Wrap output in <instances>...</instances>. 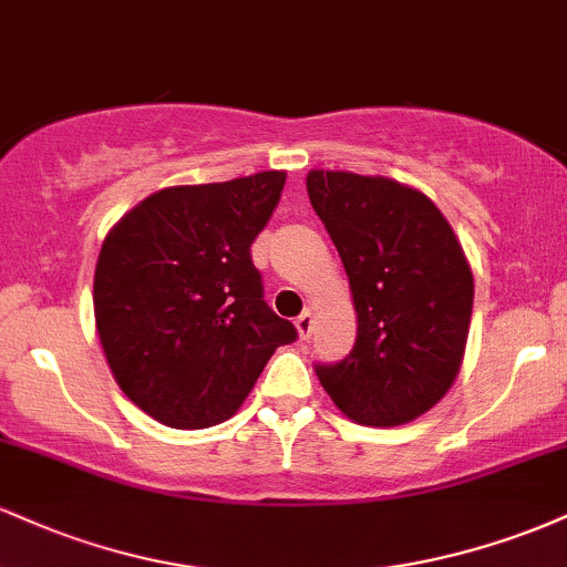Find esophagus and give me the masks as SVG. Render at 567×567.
<instances>
[{"label":"esophagus","instance_id":"obj_1","mask_svg":"<svg viewBox=\"0 0 567 567\" xmlns=\"http://www.w3.org/2000/svg\"><path fill=\"white\" fill-rule=\"evenodd\" d=\"M296 328H298V336H301L303 341H306V338L311 336V330H315V315H311V311L306 309L303 315L296 320Z\"/></svg>","mask_w":567,"mask_h":567}]
</instances>
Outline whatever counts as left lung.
Listing matches in <instances>:
<instances>
[{
  "label": "left lung",
  "instance_id": "left-lung-1",
  "mask_svg": "<svg viewBox=\"0 0 567 567\" xmlns=\"http://www.w3.org/2000/svg\"><path fill=\"white\" fill-rule=\"evenodd\" d=\"M306 192L357 309L354 349L317 362V379L357 424H408L437 405L464 360L474 301L464 250L437 205L396 181L311 171Z\"/></svg>",
  "mask_w": 567,
  "mask_h": 567
}]
</instances>
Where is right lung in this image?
<instances>
[{
  "instance_id": "obj_1",
  "label": "right lung",
  "mask_w": 567,
  "mask_h": 567,
  "mask_svg": "<svg viewBox=\"0 0 567 567\" xmlns=\"http://www.w3.org/2000/svg\"><path fill=\"white\" fill-rule=\"evenodd\" d=\"M285 173L162 188L109 231L95 266V324L116 383L173 429L220 424L298 330L264 301L250 245Z\"/></svg>"
}]
</instances>
